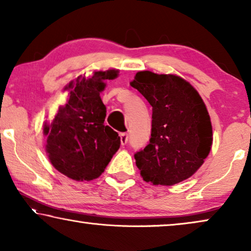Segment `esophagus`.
Wrapping results in <instances>:
<instances>
[{"mask_svg": "<svg viewBox=\"0 0 251 251\" xmlns=\"http://www.w3.org/2000/svg\"><path fill=\"white\" fill-rule=\"evenodd\" d=\"M128 133L126 132H121L120 133V140H121V144L122 145H126V143H128Z\"/></svg>", "mask_w": 251, "mask_h": 251, "instance_id": "obj_1", "label": "esophagus"}]
</instances>
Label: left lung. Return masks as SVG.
I'll list each match as a JSON object with an SVG mask.
<instances>
[{
    "label": "left lung",
    "mask_w": 251,
    "mask_h": 251,
    "mask_svg": "<svg viewBox=\"0 0 251 251\" xmlns=\"http://www.w3.org/2000/svg\"><path fill=\"white\" fill-rule=\"evenodd\" d=\"M130 85L152 107L150 144L134 154L144 181L173 186L190 177L213 144L212 122L201 95L176 75L139 71Z\"/></svg>",
    "instance_id": "left-lung-1"
}]
</instances>
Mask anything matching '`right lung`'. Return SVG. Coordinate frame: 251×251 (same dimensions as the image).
I'll use <instances>...</instances> for the list:
<instances>
[{"instance_id": "obj_1", "label": "right lung", "mask_w": 251, "mask_h": 251, "mask_svg": "<svg viewBox=\"0 0 251 251\" xmlns=\"http://www.w3.org/2000/svg\"><path fill=\"white\" fill-rule=\"evenodd\" d=\"M118 75L119 70L113 69L95 71L89 78L79 75L64 88L69 92L67 104L44 125L50 164L72 180L99 177L120 148L118 132L104 125L106 107L100 96L105 80Z\"/></svg>"}]
</instances>
